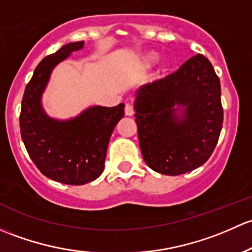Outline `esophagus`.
I'll list each match as a JSON object with an SVG mask.
<instances>
[{"instance_id": "esophagus-1", "label": "esophagus", "mask_w": 252, "mask_h": 252, "mask_svg": "<svg viewBox=\"0 0 252 252\" xmlns=\"http://www.w3.org/2000/svg\"><path fill=\"white\" fill-rule=\"evenodd\" d=\"M133 113H134V110H133V108H132V105L127 103L126 107H125V114L127 116H132L133 115Z\"/></svg>"}]
</instances>
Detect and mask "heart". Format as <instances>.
<instances>
[{"instance_id": "heart-1", "label": "heart", "mask_w": 252, "mask_h": 252, "mask_svg": "<svg viewBox=\"0 0 252 252\" xmlns=\"http://www.w3.org/2000/svg\"><path fill=\"white\" fill-rule=\"evenodd\" d=\"M158 59V54L157 53H148L145 54V56L142 57V65L144 66V68H149L150 65H153V64L157 62ZM162 70H165V68H162Z\"/></svg>"}]
</instances>
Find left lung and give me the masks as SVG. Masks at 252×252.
<instances>
[{
  "instance_id": "obj_1",
  "label": "left lung",
  "mask_w": 252,
  "mask_h": 252,
  "mask_svg": "<svg viewBox=\"0 0 252 252\" xmlns=\"http://www.w3.org/2000/svg\"><path fill=\"white\" fill-rule=\"evenodd\" d=\"M134 118L145 164L177 176L209 160L223 124L221 84L214 66L196 54L177 71L136 92Z\"/></svg>"
}]
</instances>
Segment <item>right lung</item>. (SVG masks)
Returning a JSON list of instances; mask_svg holds the SVG:
<instances>
[{"instance_id":"add662e5","label":"right lung","mask_w":252,"mask_h":252,"mask_svg":"<svg viewBox=\"0 0 252 252\" xmlns=\"http://www.w3.org/2000/svg\"><path fill=\"white\" fill-rule=\"evenodd\" d=\"M82 47L84 41L70 42L40 62L25 87L19 118L22 139L36 167L46 177L70 186H82L102 175L109 139L125 115L124 103L90 107L65 121L45 113L41 97L52 70Z\"/></svg>"}]
</instances>
